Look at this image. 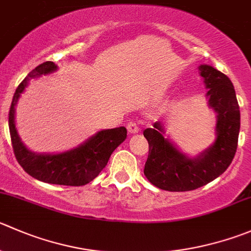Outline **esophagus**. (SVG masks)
Returning <instances> with one entry per match:
<instances>
[{"label":"esophagus","instance_id":"esophagus-1","mask_svg":"<svg viewBox=\"0 0 251 251\" xmlns=\"http://www.w3.org/2000/svg\"><path fill=\"white\" fill-rule=\"evenodd\" d=\"M126 127H127L128 133H131V135H132V133H137V132H138V126H137V124L132 123V121H131V123H128Z\"/></svg>","mask_w":251,"mask_h":251}]
</instances>
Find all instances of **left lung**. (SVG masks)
<instances>
[{"label":"left lung","mask_w":251,"mask_h":251,"mask_svg":"<svg viewBox=\"0 0 251 251\" xmlns=\"http://www.w3.org/2000/svg\"><path fill=\"white\" fill-rule=\"evenodd\" d=\"M208 92V106L217 114L216 140L196 157H187L165 136L160 121L143 131L148 141L146 177L158 189L190 191L215 180L227 170L237 152L240 111L230 79L210 65L199 66Z\"/></svg>","instance_id":"left-lung-1"}]
</instances>
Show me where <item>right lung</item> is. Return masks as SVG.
I'll list each match as a JSON object with an SVG mask.
<instances>
[{"mask_svg": "<svg viewBox=\"0 0 251 251\" xmlns=\"http://www.w3.org/2000/svg\"><path fill=\"white\" fill-rule=\"evenodd\" d=\"M57 70L53 62L46 61L29 72L13 96L8 115L9 133L14 155L21 167L40 181L67 186H82L97 177L105 168L111 153L126 140L125 127L101 130L84 141L78 147L62 153H35L28 150L16 127V105L19 97L33 78L50 75Z\"/></svg>", "mask_w": 251, "mask_h": 251, "instance_id": "add662e5", "label": "right lung"}]
</instances>
